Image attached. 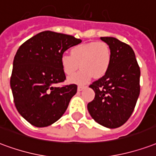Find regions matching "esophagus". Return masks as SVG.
<instances>
[{"label": "esophagus", "mask_w": 156, "mask_h": 156, "mask_svg": "<svg viewBox=\"0 0 156 156\" xmlns=\"http://www.w3.org/2000/svg\"><path fill=\"white\" fill-rule=\"evenodd\" d=\"M84 88H86V87H85V86H78V92H81V91H83Z\"/></svg>", "instance_id": "34e87169"}]
</instances>
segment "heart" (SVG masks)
I'll use <instances>...</instances> for the list:
<instances>
[{
	"label": "heart",
	"instance_id": "1",
	"mask_svg": "<svg viewBox=\"0 0 156 156\" xmlns=\"http://www.w3.org/2000/svg\"><path fill=\"white\" fill-rule=\"evenodd\" d=\"M112 51L107 43L89 42L79 44L73 47L70 55L60 57V65L63 73L70 76L78 69H82L68 79L69 83L85 84L94 77H103L110 69Z\"/></svg>",
	"mask_w": 156,
	"mask_h": 156
}]
</instances>
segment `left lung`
I'll use <instances>...</instances> for the list:
<instances>
[{"mask_svg": "<svg viewBox=\"0 0 156 156\" xmlns=\"http://www.w3.org/2000/svg\"><path fill=\"white\" fill-rule=\"evenodd\" d=\"M112 51V63L106 74L89 87L95 98L87 110L95 122L107 128H117L133 112L140 95V70L130 45L114 37H101Z\"/></svg>", "mask_w": 156, "mask_h": 156, "instance_id": "1", "label": "left lung"}]
</instances>
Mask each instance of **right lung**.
Wrapping results in <instances>:
<instances>
[{
    "mask_svg": "<svg viewBox=\"0 0 156 156\" xmlns=\"http://www.w3.org/2000/svg\"><path fill=\"white\" fill-rule=\"evenodd\" d=\"M81 40L46 30L20 46L15 55L10 88L17 111L36 127L50 126L63 116L77 85H55L65 79L60 57Z\"/></svg>",
    "mask_w": 156,
    "mask_h": 156,
    "instance_id": "obj_1",
    "label": "right lung"
}]
</instances>
